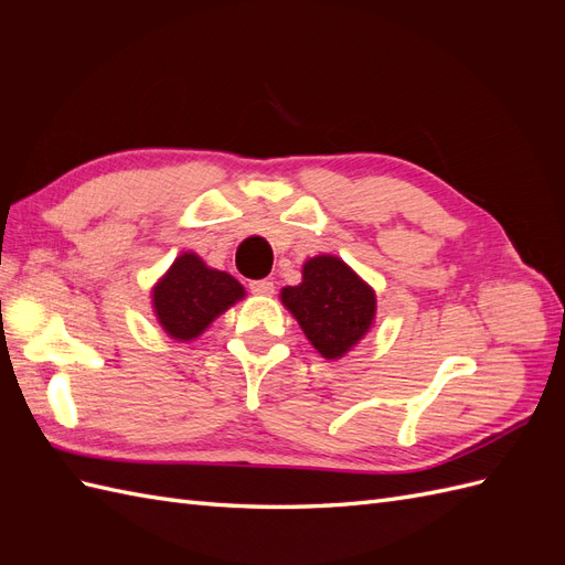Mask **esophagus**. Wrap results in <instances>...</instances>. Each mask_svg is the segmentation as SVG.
I'll list each match as a JSON object with an SVG mask.
<instances>
[{"label":"esophagus","mask_w":565,"mask_h":565,"mask_svg":"<svg viewBox=\"0 0 565 565\" xmlns=\"http://www.w3.org/2000/svg\"><path fill=\"white\" fill-rule=\"evenodd\" d=\"M249 289H252L254 295L270 297L273 292H276V285H273V280H252V282H249Z\"/></svg>","instance_id":"1"}]
</instances>
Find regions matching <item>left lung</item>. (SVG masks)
Instances as JSON below:
<instances>
[{"instance_id": "left-lung-1", "label": "left lung", "mask_w": 565, "mask_h": 565, "mask_svg": "<svg viewBox=\"0 0 565 565\" xmlns=\"http://www.w3.org/2000/svg\"><path fill=\"white\" fill-rule=\"evenodd\" d=\"M280 299L328 361L341 358L363 339L377 309L370 285L337 256L306 262L301 285L285 287Z\"/></svg>"}]
</instances>
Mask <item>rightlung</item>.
<instances>
[{"label":"right lung","mask_w":565,"mask_h":565,"mask_svg":"<svg viewBox=\"0 0 565 565\" xmlns=\"http://www.w3.org/2000/svg\"><path fill=\"white\" fill-rule=\"evenodd\" d=\"M243 297V285L228 273L207 268L195 254H181L152 289V306L164 332L188 341Z\"/></svg>","instance_id":"right-lung-1"}]
</instances>
